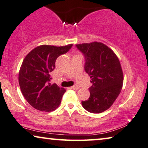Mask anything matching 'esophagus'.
I'll use <instances>...</instances> for the list:
<instances>
[{"label": "esophagus", "instance_id": "obj_1", "mask_svg": "<svg viewBox=\"0 0 148 148\" xmlns=\"http://www.w3.org/2000/svg\"><path fill=\"white\" fill-rule=\"evenodd\" d=\"M71 89H74V90H77V89H79V87L78 86V85H73V86L71 87Z\"/></svg>", "mask_w": 148, "mask_h": 148}]
</instances>
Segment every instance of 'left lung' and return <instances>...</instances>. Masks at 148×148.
Returning a JSON list of instances; mask_svg holds the SVG:
<instances>
[{"mask_svg":"<svg viewBox=\"0 0 148 148\" xmlns=\"http://www.w3.org/2000/svg\"><path fill=\"white\" fill-rule=\"evenodd\" d=\"M76 47L84 55L85 71L93 84L89 89V99L81 103L90 113L103 112L112 106L123 87L120 62L115 53L102 42L77 44Z\"/></svg>","mask_w":148,"mask_h":148,"instance_id":"left-lung-1","label":"left lung"}]
</instances>
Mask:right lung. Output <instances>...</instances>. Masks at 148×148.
Returning <instances> with one entry per match:
<instances>
[{
	"mask_svg": "<svg viewBox=\"0 0 148 148\" xmlns=\"http://www.w3.org/2000/svg\"><path fill=\"white\" fill-rule=\"evenodd\" d=\"M72 46L42 45L25 57L19 71L18 83L23 96L36 110L49 112L59 106L66 90L56 83L51 84L50 73L55 68L57 57L67 53Z\"/></svg>",
	"mask_w": 148,
	"mask_h": 148,
	"instance_id": "1",
	"label": "right lung"
}]
</instances>
